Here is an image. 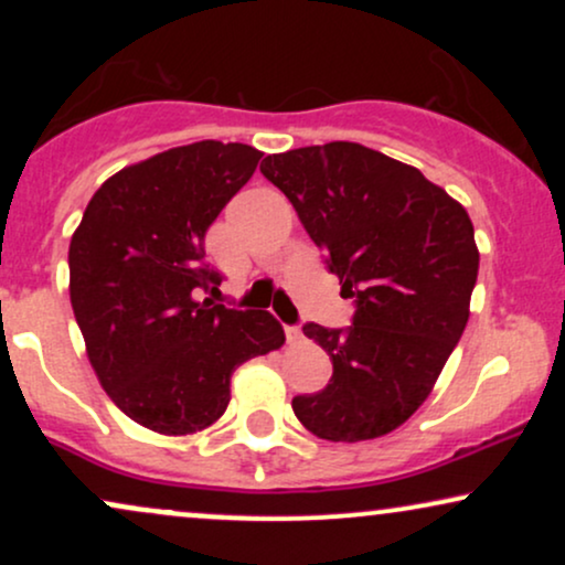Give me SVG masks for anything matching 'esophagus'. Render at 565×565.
<instances>
[{
	"label": "esophagus",
	"instance_id": "1",
	"mask_svg": "<svg viewBox=\"0 0 565 565\" xmlns=\"http://www.w3.org/2000/svg\"><path fill=\"white\" fill-rule=\"evenodd\" d=\"M302 340H305V334H302L300 327H287V342H289V345H302Z\"/></svg>",
	"mask_w": 565,
	"mask_h": 565
}]
</instances>
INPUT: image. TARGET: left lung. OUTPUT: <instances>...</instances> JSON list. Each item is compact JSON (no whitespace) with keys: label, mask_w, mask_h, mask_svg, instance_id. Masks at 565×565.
Wrapping results in <instances>:
<instances>
[{"label":"left lung","mask_w":565,"mask_h":565,"mask_svg":"<svg viewBox=\"0 0 565 565\" xmlns=\"http://www.w3.org/2000/svg\"><path fill=\"white\" fill-rule=\"evenodd\" d=\"M260 172L291 201L355 297L348 332L305 323L332 380L291 401L313 436H387L425 404L470 319L478 246L468 210L417 167L334 140L265 157Z\"/></svg>","instance_id":"left-lung-1"}]
</instances>
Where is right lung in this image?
Wrapping results in <instances>:
<instances>
[{"label": "right lung", "instance_id": "1", "mask_svg": "<svg viewBox=\"0 0 565 565\" xmlns=\"http://www.w3.org/2000/svg\"><path fill=\"white\" fill-rule=\"evenodd\" d=\"M263 153L199 140L129 164L89 199L68 246L71 308L97 382L129 419L193 436L225 414L244 361L284 345L265 310L201 300L204 236Z\"/></svg>", "mask_w": 565, "mask_h": 565}]
</instances>
